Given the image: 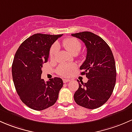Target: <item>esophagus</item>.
<instances>
[{
  "label": "esophagus",
  "instance_id": "obj_1",
  "mask_svg": "<svg viewBox=\"0 0 132 132\" xmlns=\"http://www.w3.org/2000/svg\"><path fill=\"white\" fill-rule=\"evenodd\" d=\"M70 81V80L68 79H63V82H64V83H67V82H69Z\"/></svg>",
  "mask_w": 132,
  "mask_h": 132
}]
</instances>
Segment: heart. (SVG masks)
Masks as SVG:
<instances>
[{
  "mask_svg": "<svg viewBox=\"0 0 132 132\" xmlns=\"http://www.w3.org/2000/svg\"><path fill=\"white\" fill-rule=\"evenodd\" d=\"M63 47L72 55L78 54L81 49V43L78 39L76 38H67L63 39L62 41ZM58 45L55 44L52 46L50 51V57L51 60H54L56 56L58 51ZM76 66L74 64H62L58 67L57 72L58 74L62 76H67L70 74L72 70L75 69Z\"/></svg>",
  "mask_w": 132,
  "mask_h": 132,
  "instance_id": "obj_1",
  "label": "heart"
}]
</instances>
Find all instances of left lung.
Listing matches in <instances>:
<instances>
[{"mask_svg":"<svg viewBox=\"0 0 132 132\" xmlns=\"http://www.w3.org/2000/svg\"><path fill=\"white\" fill-rule=\"evenodd\" d=\"M86 46V60L80 70L86 75L87 82L79 83L74 98L80 106L94 109L104 105L112 95L116 80L114 58L111 48L100 37L90 32L72 34Z\"/></svg>","mask_w":132,"mask_h":132,"instance_id":"1","label":"left lung"}]
</instances>
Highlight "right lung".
Instances as JSON below:
<instances>
[{"label":"right lung","instance_id":"add662e5","mask_svg":"<svg viewBox=\"0 0 132 132\" xmlns=\"http://www.w3.org/2000/svg\"><path fill=\"white\" fill-rule=\"evenodd\" d=\"M62 36L36 34L21 43L14 55L12 76L16 92L32 109L42 111L54 105L63 86L59 77L46 82L41 79V68L47 62L50 47Z\"/></svg>","mask_w":132,"mask_h":132}]
</instances>
